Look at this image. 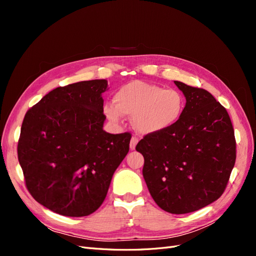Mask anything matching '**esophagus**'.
Here are the masks:
<instances>
[{"mask_svg":"<svg viewBox=\"0 0 256 256\" xmlns=\"http://www.w3.org/2000/svg\"><path fill=\"white\" fill-rule=\"evenodd\" d=\"M138 142V138L136 136H132V138H131V141H130V150H134L136 148V146Z\"/></svg>","mask_w":256,"mask_h":256,"instance_id":"esophagus-1","label":"esophagus"}]
</instances>
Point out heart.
<instances>
[{
  "label": "heart",
  "mask_w": 256,
  "mask_h": 256,
  "mask_svg": "<svg viewBox=\"0 0 256 256\" xmlns=\"http://www.w3.org/2000/svg\"><path fill=\"white\" fill-rule=\"evenodd\" d=\"M113 102L104 108L106 118L120 122L122 114L132 116L134 128L144 134H160L174 127L186 106L184 96L180 90L138 80L120 86Z\"/></svg>",
  "instance_id": "heart-1"
}]
</instances>
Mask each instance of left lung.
<instances>
[{
	"label": "left lung",
	"mask_w": 256,
	"mask_h": 256,
	"mask_svg": "<svg viewBox=\"0 0 256 256\" xmlns=\"http://www.w3.org/2000/svg\"><path fill=\"white\" fill-rule=\"evenodd\" d=\"M186 97L174 127L146 134L136 150L144 157L143 177L152 198L164 210L188 214L218 200L236 160L230 115L206 90L174 81Z\"/></svg>",
	"instance_id": "obj_1"
}]
</instances>
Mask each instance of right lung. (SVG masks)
<instances>
[{"instance_id": "1", "label": "right lung", "mask_w": 256, "mask_h": 256, "mask_svg": "<svg viewBox=\"0 0 256 256\" xmlns=\"http://www.w3.org/2000/svg\"><path fill=\"white\" fill-rule=\"evenodd\" d=\"M106 88V80L56 88L23 120L17 150L26 186L38 203L58 214L96 212L129 152V132L102 129Z\"/></svg>"}]
</instances>
